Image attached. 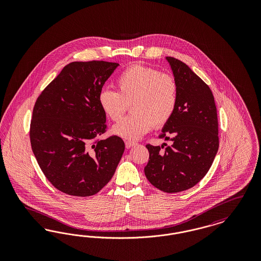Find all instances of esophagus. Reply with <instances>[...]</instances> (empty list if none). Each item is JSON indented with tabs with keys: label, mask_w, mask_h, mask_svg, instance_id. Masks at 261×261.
I'll use <instances>...</instances> for the list:
<instances>
[{
	"label": "esophagus",
	"mask_w": 261,
	"mask_h": 261,
	"mask_svg": "<svg viewBox=\"0 0 261 261\" xmlns=\"http://www.w3.org/2000/svg\"><path fill=\"white\" fill-rule=\"evenodd\" d=\"M135 145H136V143H135V142H132V141H126V142H125V147H126L127 149H130V148L134 147Z\"/></svg>",
	"instance_id": "esophagus-1"
}]
</instances>
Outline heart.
Here are the masks:
<instances>
[{"label":"heart","instance_id":"heart-1","mask_svg":"<svg viewBox=\"0 0 261 261\" xmlns=\"http://www.w3.org/2000/svg\"><path fill=\"white\" fill-rule=\"evenodd\" d=\"M117 92L103 89L98 100L103 113L112 121H119L129 105L132 113L112 132L125 140H138L154 127L166 124L177 108L178 84L172 75L159 69L132 65L116 79Z\"/></svg>","mask_w":261,"mask_h":261}]
</instances>
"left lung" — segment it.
Listing matches in <instances>:
<instances>
[{
  "label": "left lung",
  "mask_w": 261,
  "mask_h": 261,
  "mask_svg": "<svg viewBox=\"0 0 261 261\" xmlns=\"http://www.w3.org/2000/svg\"><path fill=\"white\" fill-rule=\"evenodd\" d=\"M178 84V102L162 135L171 145L146 147L149 159L145 175L165 193H179L205 176L219 147L217 111L210 87L186 63L166 58Z\"/></svg>",
  "instance_id": "left-lung-1"
}]
</instances>
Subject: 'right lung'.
<instances>
[{"label":"right lung","mask_w":261,"mask_h":261,"mask_svg":"<svg viewBox=\"0 0 261 261\" xmlns=\"http://www.w3.org/2000/svg\"><path fill=\"white\" fill-rule=\"evenodd\" d=\"M118 65L103 61L70 62L35 102L31 148L46 178L64 194H97L121 160L125 145L120 137L99 140L107 131V119L98 97Z\"/></svg>","instance_id":"1"}]
</instances>
